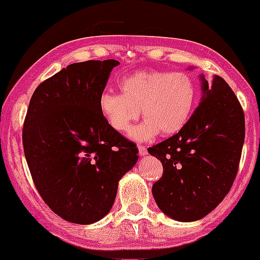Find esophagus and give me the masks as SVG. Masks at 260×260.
<instances>
[{
	"label": "esophagus",
	"mask_w": 260,
	"mask_h": 260,
	"mask_svg": "<svg viewBox=\"0 0 260 260\" xmlns=\"http://www.w3.org/2000/svg\"><path fill=\"white\" fill-rule=\"evenodd\" d=\"M138 149H139V156L143 157L147 154V148L144 146H138Z\"/></svg>",
	"instance_id": "obj_1"
}]
</instances>
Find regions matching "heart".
Here are the masks:
<instances>
[{"label": "heart", "mask_w": 260, "mask_h": 260, "mask_svg": "<svg viewBox=\"0 0 260 260\" xmlns=\"http://www.w3.org/2000/svg\"><path fill=\"white\" fill-rule=\"evenodd\" d=\"M120 90L121 94L102 92L98 108L107 125L118 133L128 132L142 111L146 120L130 133L138 142L152 139L159 132L162 135L179 133L196 102V86L185 73L143 71L123 78Z\"/></svg>", "instance_id": "1"}]
</instances>
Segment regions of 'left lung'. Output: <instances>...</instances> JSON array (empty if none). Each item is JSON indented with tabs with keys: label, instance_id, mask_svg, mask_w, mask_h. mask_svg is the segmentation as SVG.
Wrapping results in <instances>:
<instances>
[{
	"label": "left lung",
	"instance_id": "8db88e82",
	"mask_svg": "<svg viewBox=\"0 0 260 260\" xmlns=\"http://www.w3.org/2000/svg\"><path fill=\"white\" fill-rule=\"evenodd\" d=\"M201 80V101L178 134L148 148L161 161L162 178L152 187L157 206L178 222H194L230 192L239 170L245 117L239 99L219 76Z\"/></svg>",
	"mask_w": 260,
	"mask_h": 260
}]
</instances>
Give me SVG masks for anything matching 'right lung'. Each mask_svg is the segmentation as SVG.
Here are the masks:
<instances>
[{
	"instance_id": "add662e5",
	"label": "right lung",
	"mask_w": 260,
	"mask_h": 260,
	"mask_svg": "<svg viewBox=\"0 0 260 260\" xmlns=\"http://www.w3.org/2000/svg\"><path fill=\"white\" fill-rule=\"evenodd\" d=\"M120 61L70 64L30 98L23 147L38 193L67 222L91 224L109 213L138 148L107 125L98 108Z\"/></svg>"
}]
</instances>
